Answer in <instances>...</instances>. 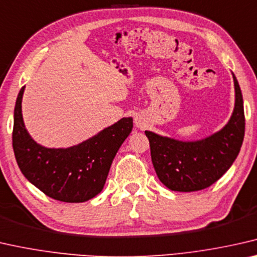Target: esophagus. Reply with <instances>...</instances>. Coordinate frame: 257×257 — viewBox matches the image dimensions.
Returning a JSON list of instances; mask_svg holds the SVG:
<instances>
[{"instance_id":"esophagus-1","label":"esophagus","mask_w":257,"mask_h":257,"mask_svg":"<svg viewBox=\"0 0 257 257\" xmlns=\"http://www.w3.org/2000/svg\"><path fill=\"white\" fill-rule=\"evenodd\" d=\"M135 123H136V125H137V127H139V128H145V123H144L143 121H141L140 118H136Z\"/></svg>"}]
</instances>
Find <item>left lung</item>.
Listing matches in <instances>:
<instances>
[{
  "label": "left lung",
  "mask_w": 257,
  "mask_h": 257,
  "mask_svg": "<svg viewBox=\"0 0 257 257\" xmlns=\"http://www.w3.org/2000/svg\"><path fill=\"white\" fill-rule=\"evenodd\" d=\"M233 79L234 110L220 132L196 142H181L145 132L153 167L168 189L188 193L208 188L234 163L244 137V112L242 93L234 75Z\"/></svg>",
  "instance_id": "left-lung-1"
}]
</instances>
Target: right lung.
Masks as SVG:
<instances>
[{"instance_id": "right-lung-1", "label": "right lung", "mask_w": 257, "mask_h": 257, "mask_svg": "<svg viewBox=\"0 0 257 257\" xmlns=\"http://www.w3.org/2000/svg\"><path fill=\"white\" fill-rule=\"evenodd\" d=\"M19 91L14 113L13 148L22 173L56 201L80 203L100 193L116 152L133 129V118H121L83 143L68 149H47L26 132Z\"/></svg>"}]
</instances>
